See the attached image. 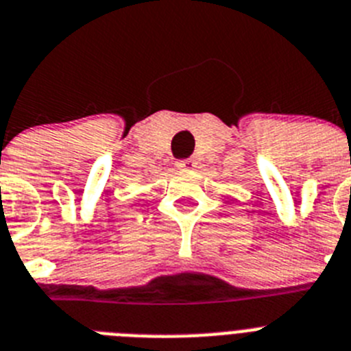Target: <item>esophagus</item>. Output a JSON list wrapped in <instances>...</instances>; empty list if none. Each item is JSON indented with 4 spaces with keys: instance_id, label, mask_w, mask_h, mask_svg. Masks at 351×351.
Here are the masks:
<instances>
[{
    "instance_id": "1",
    "label": "esophagus",
    "mask_w": 351,
    "mask_h": 351,
    "mask_svg": "<svg viewBox=\"0 0 351 351\" xmlns=\"http://www.w3.org/2000/svg\"><path fill=\"white\" fill-rule=\"evenodd\" d=\"M175 166L178 167V169H182V171H191V169L196 167V160H194V158H184V160H178Z\"/></svg>"
}]
</instances>
